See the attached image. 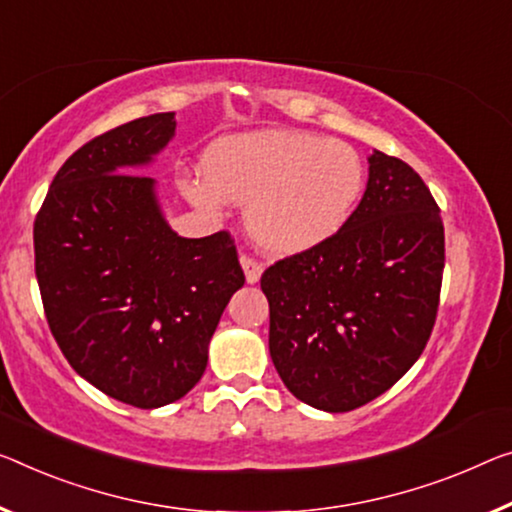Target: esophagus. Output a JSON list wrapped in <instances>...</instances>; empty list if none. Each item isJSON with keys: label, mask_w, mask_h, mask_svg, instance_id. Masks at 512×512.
Segmentation results:
<instances>
[{"label": "esophagus", "mask_w": 512, "mask_h": 512, "mask_svg": "<svg viewBox=\"0 0 512 512\" xmlns=\"http://www.w3.org/2000/svg\"><path fill=\"white\" fill-rule=\"evenodd\" d=\"M240 265H242V270H245L247 283H258V281H261V274H263V265L261 263L254 261V258H249V256H242L240 258Z\"/></svg>", "instance_id": "34e87169"}]
</instances>
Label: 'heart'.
<instances>
[{
    "label": "heart",
    "instance_id": "heart-1",
    "mask_svg": "<svg viewBox=\"0 0 512 512\" xmlns=\"http://www.w3.org/2000/svg\"><path fill=\"white\" fill-rule=\"evenodd\" d=\"M201 169L203 178L178 180L185 199L208 215H222L226 201L247 206V233L270 256H297L332 240L366 187L355 148L302 130L219 139Z\"/></svg>",
    "mask_w": 512,
    "mask_h": 512
}]
</instances>
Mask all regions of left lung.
Listing matches in <instances>:
<instances>
[{
	"mask_svg": "<svg viewBox=\"0 0 512 512\" xmlns=\"http://www.w3.org/2000/svg\"><path fill=\"white\" fill-rule=\"evenodd\" d=\"M444 272V224L421 176L368 155V183L332 240L267 267L270 357L297 400L322 412L371 403L426 348Z\"/></svg>",
	"mask_w": 512,
	"mask_h": 512,
	"instance_id": "1",
	"label": "left lung"
}]
</instances>
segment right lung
I'll return each mask as SVG.
<instances>
[{
	"label": "right lung",
	"instance_id": "obj_1",
	"mask_svg": "<svg viewBox=\"0 0 512 512\" xmlns=\"http://www.w3.org/2000/svg\"><path fill=\"white\" fill-rule=\"evenodd\" d=\"M176 135L162 112L105 132L54 176L34 224L47 325L68 364L125 405L183 398L208 366V345L245 286L226 231L180 238L139 176Z\"/></svg>",
	"mask_w": 512,
	"mask_h": 512
}]
</instances>
